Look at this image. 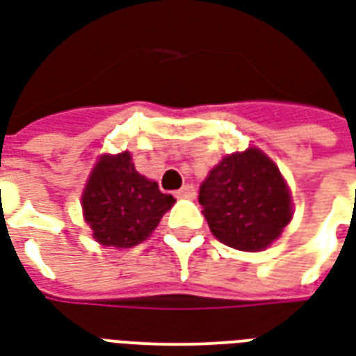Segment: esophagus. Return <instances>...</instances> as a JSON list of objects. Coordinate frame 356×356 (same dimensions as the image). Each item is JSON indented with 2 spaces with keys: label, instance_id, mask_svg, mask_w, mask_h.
<instances>
[{
  "label": "esophagus",
  "instance_id": "esophagus-1",
  "mask_svg": "<svg viewBox=\"0 0 356 356\" xmlns=\"http://www.w3.org/2000/svg\"><path fill=\"white\" fill-rule=\"evenodd\" d=\"M175 194L179 198H196V188L192 185H183Z\"/></svg>",
  "mask_w": 356,
  "mask_h": 356
}]
</instances>
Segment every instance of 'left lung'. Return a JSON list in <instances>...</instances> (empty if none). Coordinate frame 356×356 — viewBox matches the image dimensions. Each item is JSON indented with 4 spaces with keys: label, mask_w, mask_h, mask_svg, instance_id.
Returning a JSON list of instances; mask_svg holds the SVG:
<instances>
[{
    "label": "left lung",
    "mask_w": 356,
    "mask_h": 356,
    "mask_svg": "<svg viewBox=\"0 0 356 356\" xmlns=\"http://www.w3.org/2000/svg\"><path fill=\"white\" fill-rule=\"evenodd\" d=\"M198 202L213 236L239 251L268 247L292 218L285 181L259 149L222 158L200 186Z\"/></svg>",
    "instance_id": "1"
}]
</instances>
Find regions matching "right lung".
Returning a JSON list of instances; mask_svg holds the SVG:
<instances>
[{"label": "right lung", "mask_w": 356, "mask_h": 356, "mask_svg": "<svg viewBox=\"0 0 356 356\" xmlns=\"http://www.w3.org/2000/svg\"><path fill=\"white\" fill-rule=\"evenodd\" d=\"M175 198L139 175L130 152L102 156L83 194V209L94 238L105 247H134L156 228Z\"/></svg>", "instance_id": "right-lung-1"}]
</instances>
